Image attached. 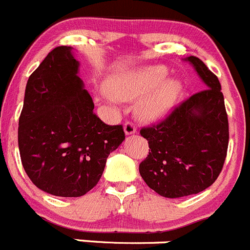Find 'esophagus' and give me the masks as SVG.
<instances>
[{
  "label": "esophagus",
  "instance_id": "obj_1",
  "mask_svg": "<svg viewBox=\"0 0 250 250\" xmlns=\"http://www.w3.org/2000/svg\"><path fill=\"white\" fill-rule=\"evenodd\" d=\"M135 130H137V128H135L134 123L130 122V121H127V122L125 123V133L127 135H130V134H134Z\"/></svg>",
  "mask_w": 250,
  "mask_h": 250
}]
</instances>
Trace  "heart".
<instances>
[{"label":"heart","mask_w":250,"mask_h":250,"mask_svg":"<svg viewBox=\"0 0 250 250\" xmlns=\"http://www.w3.org/2000/svg\"><path fill=\"white\" fill-rule=\"evenodd\" d=\"M166 77V67H142L113 78L110 90L121 100L142 96L137 105L138 115L144 120H159L173 107L183 89L178 79Z\"/></svg>","instance_id":"b5f03b06"}]
</instances>
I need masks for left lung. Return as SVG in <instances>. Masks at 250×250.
Returning a JSON list of instances; mask_svg holds the SVG:
<instances>
[{
  "label": "left lung",
  "instance_id": "left-lung-1",
  "mask_svg": "<svg viewBox=\"0 0 250 250\" xmlns=\"http://www.w3.org/2000/svg\"><path fill=\"white\" fill-rule=\"evenodd\" d=\"M186 61L207 89L176 106L161 122L143 127L149 155L140 162L145 183L165 198L198 194L211 186L224 167L229 147V118L217 77L202 60Z\"/></svg>",
  "mask_w": 250,
  "mask_h": 250
}]
</instances>
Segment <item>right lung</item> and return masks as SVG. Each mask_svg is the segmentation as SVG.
<instances>
[{
    "mask_svg": "<svg viewBox=\"0 0 250 250\" xmlns=\"http://www.w3.org/2000/svg\"><path fill=\"white\" fill-rule=\"evenodd\" d=\"M78 71L71 46L53 48L29 77L19 117L21 165L39 189L56 197L93 189L125 138L122 125H108L94 113Z\"/></svg>",
    "mask_w": 250,
    "mask_h": 250,
    "instance_id": "obj_1",
    "label": "right lung"
}]
</instances>
